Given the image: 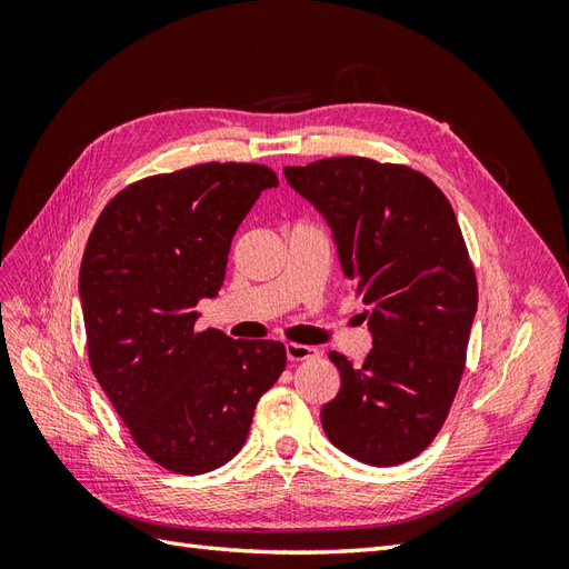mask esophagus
Listing matches in <instances>:
<instances>
[{"label": "esophagus", "mask_w": 569, "mask_h": 569, "mask_svg": "<svg viewBox=\"0 0 569 569\" xmlns=\"http://www.w3.org/2000/svg\"><path fill=\"white\" fill-rule=\"evenodd\" d=\"M318 356L316 347H306V343H287V358L291 363H299V360H311Z\"/></svg>", "instance_id": "34e87169"}]
</instances>
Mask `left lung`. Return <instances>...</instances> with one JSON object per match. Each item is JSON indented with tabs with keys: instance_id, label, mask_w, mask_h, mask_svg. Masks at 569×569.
<instances>
[{
	"instance_id": "1",
	"label": "left lung",
	"mask_w": 569,
	"mask_h": 569,
	"mask_svg": "<svg viewBox=\"0 0 569 569\" xmlns=\"http://www.w3.org/2000/svg\"><path fill=\"white\" fill-rule=\"evenodd\" d=\"M284 178L327 220L343 278L370 306L363 366L330 353L341 387L320 410L325 435L377 468L416 458L449 416L477 313L451 203L418 170L363 157L287 166Z\"/></svg>"
}]
</instances>
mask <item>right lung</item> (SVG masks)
I'll list each match as a JSON object with an SVG mask.
<instances>
[{
	"mask_svg": "<svg viewBox=\"0 0 569 569\" xmlns=\"http://www.w3.org/2000/svg\"><path fill=\"white\" fill-rule=\"evenodd\" d=\"M278 176L201 163L151 176L101 211L80 266L90 366L134 443L161 468L201 475L242 449L253 410L284 370V343L197 332L218 297L237 228Z\"/></svg>",
	"mask_w": 569,
	"mask_h": 569,
	"instance_id": "right-lung-1",
	"label": "right lung"
}]
</instances>
